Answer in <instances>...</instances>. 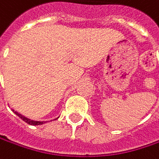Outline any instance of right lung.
I'll return each mask as SVG.
<instances>
[{
  "label": "right lung",
  "instance_id": "obj_1",
  "mask_svg": "<svg viewBox=\"0 0 159 159\" xmlns=\"http://www.w3.org/2000/svg\"><path fill=\"white\" fill-rule=\"evenodd\" d=\"M12 111L18 116V117H20L23 121H25L26 123H28L29 125H32V126H38V125H43V124H44V123H46L47 121H35V120H32V119H30V118H28V117H26V116H24L23 115H21V114H19L18 112H16V111H15V110H13L12 109ZM58 118V117H57ZM57 118H56V119H57ZM56 119H54V120H56Z\"/></svg>",
  "mask_w": 159,
  "mask_h": 159
}]
</instances>
